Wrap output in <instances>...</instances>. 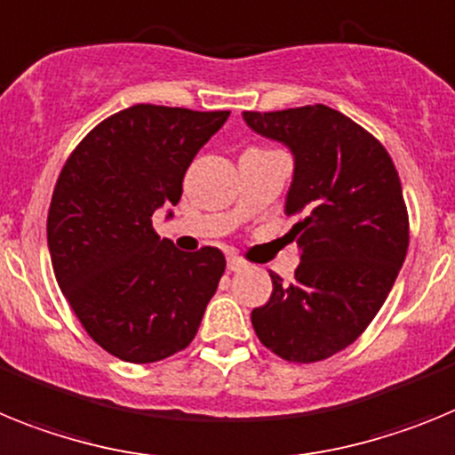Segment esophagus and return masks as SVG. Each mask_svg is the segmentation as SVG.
<instances>
[{
  "mask_svg": "<svg viewBox=\"0 0 455 455\" xmlns=\"http://www.w3.org/2000/svg\"><path fill=\"white\" fill-rule=\"evenodd\" d=\"M227 267L231 272H240V270H244V267H247V263H244L243 259H238V256H228Z\"/></svg>",
  "mask_w": 455,
  "mask_h": 455,
  "instance_id": "34e87169",
  "label": "esophagus"
}]
</instances>
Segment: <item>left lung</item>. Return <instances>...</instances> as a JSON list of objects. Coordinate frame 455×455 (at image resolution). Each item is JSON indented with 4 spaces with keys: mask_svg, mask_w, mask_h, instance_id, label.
<instances>
[{
    "mask_svg": "<svg viewBox=\"0 0 455 455\" xmlns=\"http://www.w3.org/2000/svg\"><path fill=\"white\" fill-rule=\"evenodd\" d=\"M244 124L293 153L286 215L299 266L251 311L256 337L288 362L337 355L369 327L408 254V211L385 146L325 105L243 112Z\"/></svg>",
    "mask_w": 455,
    "mask_h": 455,
    "instance_id": "8db88e82",
    "label": "left lung"
}]
</instances>
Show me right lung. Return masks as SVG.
I'll list each match as a JSON object with an SVG mask.
<instances>
[{"instance_id":"obj_1","label":"right lung","mask_w":455,"mask_h":455,"mask_svg":"<svg viewBox=\"0 0 455 455\" xmlns=\"http://www.w3.org/2000/svg\"><path fill=\"white\" fill-rule=\"evenodd\" d=\"M227 118L134 105L91 130L59 173L47 212L54 276L89 337L124 362L188 347L222 279V251L176 250L153 231V212L179 204L185 172Z\"/></svg>"}]
</instances>
